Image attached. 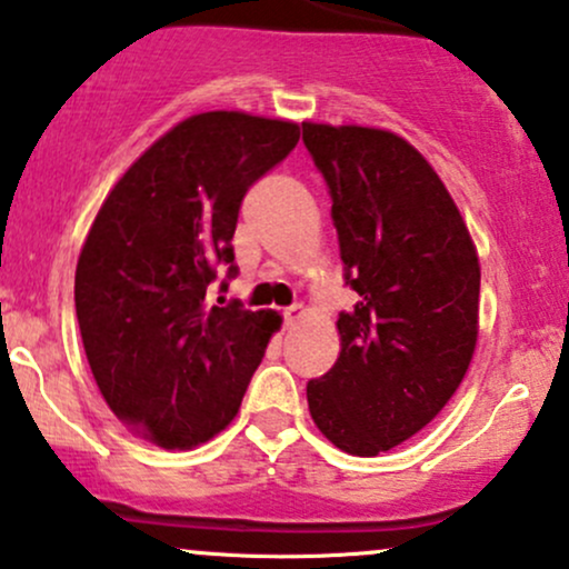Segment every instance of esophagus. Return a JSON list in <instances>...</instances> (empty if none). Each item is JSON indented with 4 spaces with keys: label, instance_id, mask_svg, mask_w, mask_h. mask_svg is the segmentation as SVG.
<instances>
[{
    "label": "esophagus",
    "instance_id": "34e87169",
    "mask_svg": "<svg viewBox=\"0 0 569 569\" xmlns=\"http://www.w3.org/2000/svg\"><path fill=\"white\" fill-rule=\"evenodd\" d=\"M302 316H305L302 305H291V308L283 310V318H286V323H289V327H291V323H297Z\"/></svg>",
    "mask_w": 569,
    "mask_h": 569
}]
</instances>
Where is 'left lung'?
I'll use <instances>...</instances> for the list:
<instances>
[{
	"instance_id": "left-lung-1",
	"label": "left lung",
	"mask_w": 569,
	"mask_h": 569,
	"mask_svg": "<svg viewBox=\"0 0 569 569\" xmlns=\"http://www.w3.org/2000/svg\"><path fill=\"white\" fill-rule=\"evenodd\" d=\"M332 193L346 283L340 356L308 383L316 427L340 451L378 457L421 432L467 376L478 342L476 242L440 174L405 137L302 123Z\"/></svg>"
}]
</instances>
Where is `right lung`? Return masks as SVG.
<instances>
[{"label":"right lung","mask_w":569,"mask_h":569,"mask_svg":"<svg viewBox=\"0 0 569 569\" xmlns=\"http://www.w3.org/2000/svg\"><path fill=\"white\" fill-rule=\"evenodd\" d=\"M295 121L240 110L186 118L121 174L74 270L86 359L118 421L167 451L229 427L280 316L208 302L232 264L246 191L295 151ZM237 267H229L234 274Z\"/></svg>","instance_id":"obj_1"}]
</instances>
